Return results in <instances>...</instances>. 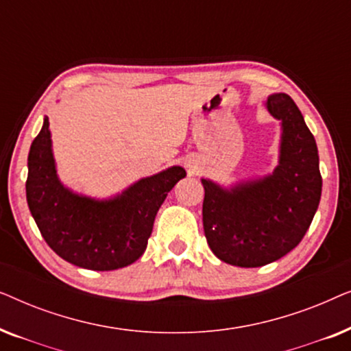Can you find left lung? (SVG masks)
<instances>
[{
	"mask_svg": "<svg viewBox=\"0 0 351 351\" xmlns=\"http://www.w3.org/2000/svg\"><path fill=\"white\" fill-rule=\"evenodd\" d=\"M267 108L282 121L280 166L271 176L232 190L203 179V225L215 256L234 267H262L291 252L305 237L321 198L318 148L287 94Z\"/></svg>",
	"mask_w": 351,
	"mask_h": 351,
	"instance_id": "8db88e82",
	"label": "left lung"
}]
</instances>
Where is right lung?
I'll list each match as a JSON object with an SVG mask.
<instances>
[{"mask_svg":"<svg viewBox=\"0 0 351 351\" xmlns=\"http://www.w3.org/2000/svg\"><path fill=\"white\" fill-rule=\"evenodd\" d=\"M184 177V167H169L108 201L71 193L57 179L46 118L28 153L27 203L57 256L76 267L108 271L131 265L145 252L158 209Z\"/></svg>","mask_w":351,"mask_h":351,"instance_id":"add662e5","label":"right lung"}]
</instances>
